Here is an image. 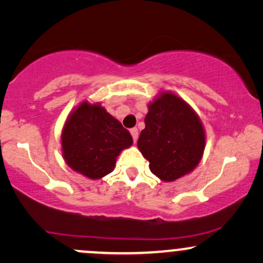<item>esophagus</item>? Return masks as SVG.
I'll list each match as a JSON object with an SVG mask.
<instances>
[{"instance_id":"obj_1","label":"esophagus","mask_w":263,"mask_h":263,"mask_svg":"<svg viewBox=\"0 0 263 263\" xmlns=\"http://www.w3.org/2000/svg\"><path fill=\"white\" fill-rule=\"evenodd\" d=\"M129 132H131L132 138H134V142L136 143V141H137V138H138V129L136 128V127H134V128L129 129Z\"/></svg>"}]
</instances>
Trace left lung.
Here are the masks:
<instances>
[{
	"instance_id": "8db88e82",
	"label": "left lung",
	"mask_w": 263,
	"mask_h": 263,
	"mask_svg": "<svg viewBox=\"0 0 263 263\" xmlns=\"http://www.w3.org/2000/svg\"><path fill=\"white\" fill-rule=\"evenodd\" d=\"M137 146L153 174L173 182L197 167L203 156L205 134L197 114L170 92L149 104Z\"/></svg>"
}]
</instances>
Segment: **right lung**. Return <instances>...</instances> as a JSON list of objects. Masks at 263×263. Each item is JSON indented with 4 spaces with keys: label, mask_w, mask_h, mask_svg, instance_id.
<instances>
[{
    "label": "right lung",
    "mask_w": 263,
    "mask_h": 263,
    "mask_svg": "<svg viewBox=\"0 0 263 263\" xmlns=\"http://www.w3.org/2000/svg\"><path fill=\"white\" fill-rule=\"evenodd\" d=\"M132 144V136L100 105L83 102L66 121L62 134L65 162L71 170L99 179L111 173L116 157Z\"/></svg>",
    "instance_id": "obj_1"
}]
</instances>
